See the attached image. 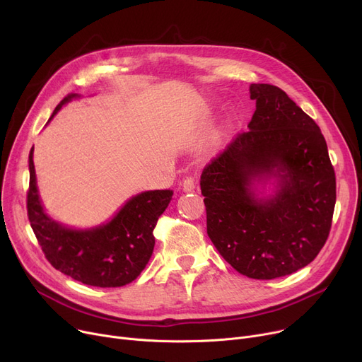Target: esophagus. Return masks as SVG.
<instances>
[{
    "instance_id": "1",
    "label": "esophagus",
    "mask_w": 362,
    "mask_h": 362,
    "mask_svg": "<svg viewBox=\"0 0 362 362\" xmlns=\"http://www.w3.org/2000/svg\"><path fill=\"white\" fill-rule=\"evenodd\" d=\"M195 186H197V182L192 177H186L183 180V183H182V187H183L185 192H192L194 189H195Z\"/></svg>"
}]
</instances>
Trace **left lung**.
Segmentation results:
<instances>
[{
  "mask_svg": "<svg viewBox=\"0 0 362 362\" xmlns=\"http://www.w3.org/2000/svg\"><path fill=\"white\" fill-rule=\"evenodd\" d=\"M250 93V130L204 168L201 192L220 255L243 276L270 280L305 267L325 246L336 177L320 127L286 92L252 83Z\"/></svg>",
  "mask_w": 362,
  "mask_h": 362,
  "instance_id": "left-lung-1",
  "label": "left lung"
}]
</instances>
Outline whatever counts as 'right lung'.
Wrapping results in <instances>:
<instances>
[{
  "instance_id": "obj_1",
  "label": "right lung",
  "mask_w": 362,
  "mask_h": 362,
  "mask_svg": "<svg viewBox=\"0 0 362 362\" xmlns=\"http://www.w3.org/2000/svg\"><path fill=\"white\" fill-rule=\"evenodd\" d=\"M70 93L55 107L52 117L67 103L81 100ZM173 191H145L129 198L105 223L70 227L54 220L44 208L36 185L33 148L29 152L28 216L32 230L55 270L97 288H120L135 280L154 251V229Z\"/></svg>"
}]
</instances>
